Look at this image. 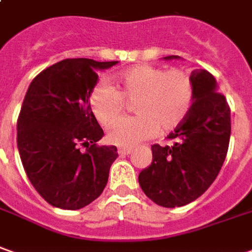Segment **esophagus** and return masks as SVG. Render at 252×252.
Here are the masks:
<instances>
[{
  "mask_svg": "<svg viewBox=\"0 0 252 252\" xmlns=\"http://www.w3.org/2000/svg\"><path fill=\"white\" fill-rule=\"evenodd\" d=\"M132 153V148H120L119 149V155L126 156V155H131Z\"/></svg>",
  "mask_w": 252,
  "mask_h": 252,
  "instance_id": "esophagus-1",
  "label": "esophagus"
}]
</instances>
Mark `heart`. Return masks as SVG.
<instances>
[{
	"label": "heart",
	"instance_id": "b5f03b06",
	"mask_svg": "<svg viewBox=\"0 0 252 252\" xmlns=\"http://www.w3.org/2000/svg\"><path fill=\"white\" fill-rule=\"evenodd\" d=\"M114 83L96 84L90 92L88 104L97 123L110 126L122 115L126 101H134L135 118L116 123L107 139L117 146H133L157 131L169 132L188 119L194 102V85L182 68L139 64L119 73Z\"/></svg>",
	"mask_w": 252,
	"mask_h": 252
}]
</instances>
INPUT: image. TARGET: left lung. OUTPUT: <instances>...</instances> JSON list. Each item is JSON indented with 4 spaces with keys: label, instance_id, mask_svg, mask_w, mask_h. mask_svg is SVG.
Returning <instances> with one entry per match:
<instances>
[{
    "label": "left lung",
    "instance_id": "1",
    "mask_svg": "<svg viewBox=\"0 0 252 252\" xmlns=\"http://www.w3.org/2000/svg\"><path fill=\"white\" fill-rule=\"evenodd\" d=\"M178 56H167L172 59ZM194 102L181 126L167 136L169 146H152L153 161L139 174L142 190L156 204L174 208L204 193L226 158L230 139V107L217 92L211 73L194 70Z\"/></svg>",
    "mask_w": 252,
    "mask_h": 252
}]
</instances>
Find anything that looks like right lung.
Instances as JSON below:
<instances>
[{"label": "right lung", "instance_id": "add662e5", "mask_svg": "<svg viewBox=\"0 0 252 252\" xmlns=\"http://www.w3.org/2000/svg\"><path fill=\"white\" fill-rule=\"evenodd\" d=\"M117 62H58L34 77L18 117V149L27 178L47 203L80 210L106 188L116 146H99L103 129L88 104L97 70ZM86 148L81 152V146Z\"/></svg>", "mask_w": 252, "mask_h": 252}]
</instances>
